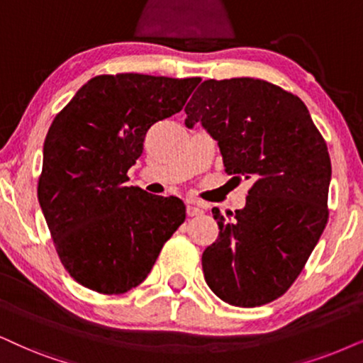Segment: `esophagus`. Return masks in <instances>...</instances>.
Listing matches in <instances>:
<instances>
[{
	"mask_svg": "<svg viewBox=\"0 0 363 363\" xmlns=\"http://www.w3.org/2000/svg\"><path fill=\"white\" fill-rule=\"evenodd\" d=\"M203 211H204V206L201 203H197V201H187V214L189 216L201 214Z\"/></svg>",
	"mask_w": 363,
	"mask_h": 363,
	"instance_id": "1",
	"label": "esophagus"
}]
</instances>
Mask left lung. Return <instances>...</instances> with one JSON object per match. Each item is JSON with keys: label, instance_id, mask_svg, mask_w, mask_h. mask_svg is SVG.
I'll use <instances>...</instances> for the list:
<instances>
[{"label": "left lung", "instance_id": "left-lung-1", "mask_svg": "<svg viewBox=\"0 0 363 363\" xmlns=\"http://www.w3.org/2000/svg\"><path fill=\"white\" fill-rule=\"evenodd\" d=\"M184 112L186 127L201 123L218 142L224 171L255 179L235 219L213 208L219 236L203 253L206 283L229 305L269 303L298 278L327 226V144L306 105L264 80H206Z\"/></svg>", "mask_w": 363, "mask_h": 363}]
</instances>
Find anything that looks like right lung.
<instances>
[{"mask_svg": "<svg viewBox=\"0 0 363 363\" xmlns=\"http://www.w3.org/2000/svg\"><path fill=\"white\" fill-rule=\"evenodd\" d=\"M199 82L94 77L50 125L38 201L63 266L90 290L118 295L135 288L184 223L179 197L125 182L149 128L181 112Z\"/></svg>", "mask_w": 363, "mask_h": 363, "instance_id": "add662e5", "label": "right lung"}]
</instances>
